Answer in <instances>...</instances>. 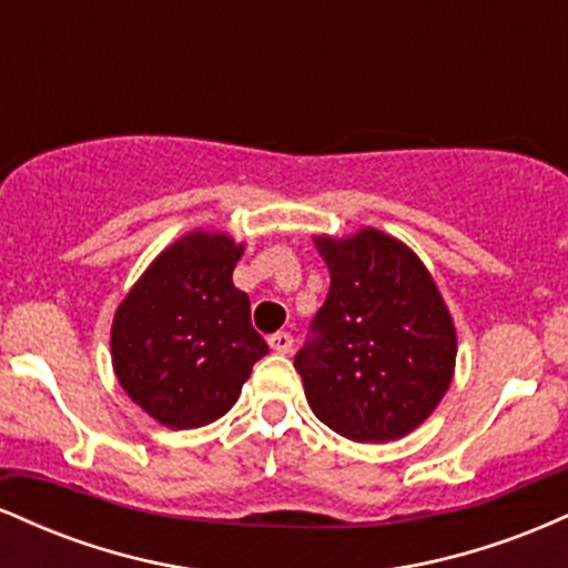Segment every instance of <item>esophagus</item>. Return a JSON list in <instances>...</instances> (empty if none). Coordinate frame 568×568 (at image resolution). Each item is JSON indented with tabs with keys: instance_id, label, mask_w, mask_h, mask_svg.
<instances>
[{
	"instance_id": "obj_1",
	"label": "esophagus",
	"mask_w": 568,
	"mask_h": 568,
	"mask_svg": "<svg viewBox=\"0 0 568 568\" xmlns=\"http://www.w3.org/2000/svg\"><path fill=\"white\" fill-rule=\"evenodd\" d=\"M270 347L280 352V355H285V352L293 349V336L288 331H277V334L270 336Z\"/></svg>"
}]
</instances>
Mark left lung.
<instances>
[{"mask_svg":"<svg viewBox=\"0 0 568 568\" xmlns=\"http://www.w3.org/2000/svg\"><path fill=\"white\" fill-rule=\"evenodd\" d=\"M328 296L293 357L323 425L387 443L433 414L454 376L456 334L425 264L389 234L317 237Z\"/></svg>","mask_w":568,"mask_h":568,"instance_id":"left-lung-1","label":"left lung"}]
</instances>
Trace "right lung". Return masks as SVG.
<instances>
[{"mask_svg":"<svg viewBox=\"0 0 568 568\" xmlns=\"http://www.w3.org/2000/svg\"><path fill=\"white\" fill-rule=\"evenodd\" d=\"M243 245L194 232L143 272L112 325L116 379L173 429L216 422L270 352L251 325V298L232 283Z\"/></svg>","mask_w":568,"mask_h":568,"instance_id":"right-lung-1","label":"right lung"}]
</instances>
